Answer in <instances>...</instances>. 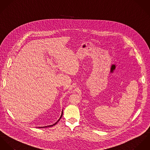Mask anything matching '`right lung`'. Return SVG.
Listing matches in <instances>:
<instances>
[{"label":"right lung","instance_id":"right-lung-1","mask_svg":"<svg viewBox=\"0 0 150 150\" xmlns=\"http://www.w3.org/2000/svg\"><path fill=\"white\" fill-rule=\"evenodd\" d=\"M63 110H62V115H61V116H60V117L59 118V119L54 123V124H52V125H48V126H45V127H38V128H47V127H52V126H53V125H56L58 122H59V121L61 119V118H62V116H63Z\"/></svg>","mask_w":150,"mask_h":150}]
</instances>
